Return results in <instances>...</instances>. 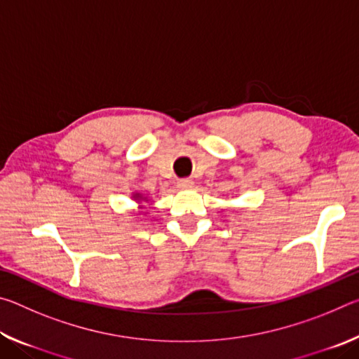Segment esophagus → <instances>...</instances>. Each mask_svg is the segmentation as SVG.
<instances>
[{
	"instance_id": "1",
	"label": "esophagus",
	"mask_w": 359,
	"mask_h": 359,
	"mask_svg": "<svg viewBox=\"0 0 359 359\" xmlns=\"http://www.w3.org/2000/svg\"><path fill=\"white\" fill-rule=\"evenodd\" d=\"M177 185H179V188H190V187H193V180L190 177H184L179 180Z\"/></svg>"
}]
</instances>
